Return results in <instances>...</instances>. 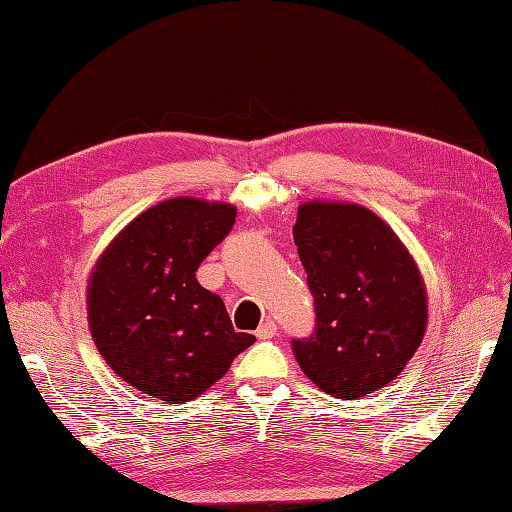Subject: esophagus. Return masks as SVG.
I'll use <instances>...</instances> for the list:
<instances>
[{
    "instance_id": "obj_1",
    "label": "esophagus",
    "mask_w": 512,
    "mask_h": 512,
    "mask_svg": "<svg viewBox=\"0 0 512 512\" xmlns=\"http://www.w3.org/2000/svg\"><path fill=\"white\" fill-rule=\"evenodd\" d=\"M275 334H277V323L273 319H266L255 332L257 339H273Z\"/></svg>"
}]
</instances>
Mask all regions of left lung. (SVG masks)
<instances>
[{
    "mask_svg": "<svg viewBox=\"0 0 512 512\" xmlns=\"http://www.w3.org/2000/svg\"><path fill=\"white\" fill-rule=\"evenodd\" d=\"M292 237L314 297V330L292 339L299 367L325 394L363 398L389 385L427 328V292L407 248L358 204L308 202Z\"/></svg>",
    "mask_w": 512,
    "mask_h": 512,
    "instance_id": "1",
    "label": "left lung"
}]
</instances>
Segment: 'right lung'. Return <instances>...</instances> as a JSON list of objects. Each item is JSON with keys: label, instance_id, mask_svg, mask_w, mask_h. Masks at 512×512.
Returning <instances> with one entry per match:
<instances>
[{"label": "right lung", "instance_id": "obj_1", "mask_svg": "<svg viewBox=\"0 0 512 512\" xmlns=\"http://www.w3.org/2000/svg\"><path fill=\"white\" fill-rule=\"evenodd\" d=\"M233 224L231 204L173 198L127 224L96 264L88 286L92 339L138 391L189 402L255 343L233 330L224 301L195 279Z\"/></svg>", "mask_w": 512, "mask_h": 512}]
</instances>
